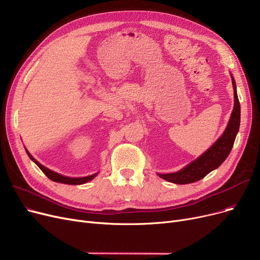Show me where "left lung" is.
<instances>
[{
	"instance_id": "8db88e82",
	"label": "left lung",
	"mask_w": 260,
	"mask_h": 260,
	"mask_svg": "<svg viewBox=\"0 0 260 260\" xmlns=\"http://www.w3.org/2000/svg\"><path fill=\"white\" fill-rule=\"evenodd\" d=\"M232 84L234 88V108L231 114L228 126L221 137L218 139L207 152H204L193 162L182 170L171 174H158L160 178L176 184L193 183L206 177L213 170H216L228 158L234 145L236 135L240 125V103L238 100L236 84L233 76Z\"/></svg>"
}]
</instances>
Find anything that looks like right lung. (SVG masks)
Masks as SVG:
<instances>
[{
    "label": "right lung",
    "instance_id": "1",
    "mask_svg": "<svg viewBox=\"0 0 260 260\" xmlns=\"http://www.w3.org/2000/svg\"><path fill=\"white\" fill-rule=\"evenodd\" d=\"M26 153L27 155H28V157L36 163V165L40 168V170L42 171L48 178L54 182H59V183H65V184H73V185H78V184H83V183H86L88 181H90L91 179H93L95 176L98 175V173H95L93 175H90V176H86V177H81V178H72V177H66V176H63V175H60L56 172H52L50 170H48L47 168L43 167L41 163H39L31 155L30 153L27 151L26 149Z\"/></svg>",
    "mask_w": 260,
    "mask_h": 260
}]
</instances>
